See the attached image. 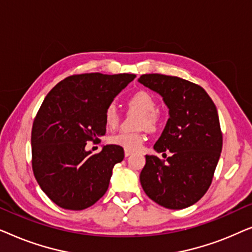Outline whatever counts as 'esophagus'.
I'll use <instances>...</instances> for the list:
<instances>
[{
  "label": "esophagus",
  "instance_id": "esophagus-1",
  "mask_svg": "<svg viewBox=\"0 0 252 252\" xmlns=\"http://www.w3.org/2000/svg\"><path fill=\"white\" fill-rule=\"evenodd\" d=\"M133 154V151H129V150H125V156L126 157H129L130 156V155H132Z\"/></svg>",
  "mask_w": 252,
  "mask_h": 252
}]
</instances>
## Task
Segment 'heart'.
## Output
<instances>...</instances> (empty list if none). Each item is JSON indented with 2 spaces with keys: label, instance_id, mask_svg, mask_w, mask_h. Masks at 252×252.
Masks as SVG:
<instances>
[{
  "label": "heart",
  "instance_id": "1",
  "mask_svg": "<svg viewBox=\"0 0 252 252\" xmlns=\"http://www.w3.org/2000/svg\"><path fill=\"white\" fill-rule=\"evenodd\" d=\"M127 104L130 109L136 110L141 113L137 126L147 127L149 129H155L159 123V115L157 109L158 104L156 98L150 93L139 91L134 93L127 99ZM119 112L115 104H109L104 110V122L105 125L110 128H115L119 124ZM108 141L111 144L119 146L125 150L136 151L142 148L146 135L142 132H119L109 136Z\"/></svg>",
  "mask_w": 252,
  "mask_h": 252
}]
</instances>
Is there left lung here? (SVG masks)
I'll list each match as a JSON object with an SVG mask.
<instances>
[{
    "instance_id": "obj_1",
    "label": "left lung",
    "mask_w": 252,
    "mask_h": 252,
    "mask_svg": "<svg viewBox=\"0 0 252 252\" xmlns=\"http://www.w3.org/2000/svg\"><path fill=\"white\" fill-rule=\"evenodd\" d=\"M139 82L163 96L170 118L154 149L166 160L146 156L140 182L148 197L166 209L188 208L210 186L222 148L217 108L201 86L164 74H143Z\"/></svg>"
}]
</instances>
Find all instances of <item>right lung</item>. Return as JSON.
Here are the masks:
<instances>
[{
    "mask_svg": "<svg viewBox=\"0 0 252 252\" xmlns=\"http://www.w3.org/2000/svg\"><path fill=\"white\" fill-rule=\"evenodd\" d=\"M135 78L134 74H73L55 86L33 122L32 168L48 197L61 208L84 210L108 190L112 168L124 159L115 144L98 154L86 151L88 141L105 134L104 110Z\"/></svg>",
    "mask_w": 252,
    "mask_h": 252,
    "instance_id": "1",
    "label": "right lung"
}]
</instances>
